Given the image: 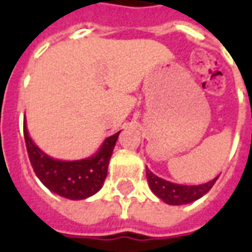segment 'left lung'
I'll return each mask as SVG.
<instances>
[{"label":"left lung","mask_w":252,"mask_h":252,"mask_svg":"<svg viewBox=\"0 0 252 252\" xmlns=\"http://www.w3.org/2000/svg\"><path fill=\"white\" fill-rule=\"evenodd\" d=\"M146 174H147L148 185L154 191V194L158 195L160 200H163L166 204H170V205H182V204H189V202L198 200L212 189V186L215 185V182L219 178L217 177L215 180L202 185L186 186L177 185L169 181L162 180L153 174L148 169L146 170Z\"/></svg>","instance_id":"8db88e82"}]
</instances>
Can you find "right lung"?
<instances>
[{"label": "right lung", "instance_id": "obj_1", "mask_svg": "<svg viewBox=\"0 0 252 252\" xmlns=\"http://www.w3.org/2000/svg\"><path fill=\"white\" fill-rule=\"evenodd\" d=\"M119 133L120 132L105 139L104 144L94 157L68 162L52 159L43 153L32 142L24 126L25 146L35 174L46 188L70 200L88 198L102 188Z\"/></svg>", "mask_w": 252, "mask_h": 252}]
</instances>
